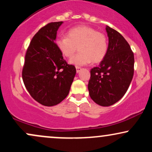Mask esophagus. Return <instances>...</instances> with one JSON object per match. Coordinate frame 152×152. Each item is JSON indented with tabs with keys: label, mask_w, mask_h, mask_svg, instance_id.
<instances>
[{
	"label": "esophagus",
	"mask_w": 152,
	"mask_h": 152,
	"mask_svg": "<svg viewBox=\"0 0 152 152\" xmlns=\"http://www.w3.org/2000/svg\"><path fill=\"white\" fill-rule=\"evenodd\" d=\"M76 72L78 73L81 70V68L79 67V66H76Z\"/></svg>",
	"instance_id": "obj_1"
}]
</instances>
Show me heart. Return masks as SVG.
Returning <instances> with one entry per match:
<instances>
[{
	"instance_id": "1",
	"label": "heart",
	"mask_w": 152,
	"mask_h": 152,
	"mask_svg": "<svg viewBox=\"0 0 152 152\" xmlns=\"http://www.w3.org/2000/svg\"><path fill=\"white\" fill-rule=\"evenodd\" d=\"M56 46L64 56L71 58L77 51L79 53L70 59L71 64L84 66L91 62H101L108 50L106 36L89 26H81L70 29L68 36L56 40Z\"/></svg>"
}]
</instances>
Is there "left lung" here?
I'll list each match as a JSON object with an SVG mask.
<instances>
[{"label":"left lung","instance_id":"left-lung-1","mask_svg":"<svg viewBox=\"0 0 152 152\" xmlns=\"http://www.w3.org/2000/svg\"><path fill=\"white\" fill-rule=\"evenodd\" d=\"M109 46L105 58L91 70L88 89L96 104L109 106L128 90L134 75V57L131 47L118 31L106 27Z\"/></svg>","mask_w":152,"mask_h":152}]
</instances>
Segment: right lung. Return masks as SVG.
Listing matches in <instances>:
<instances>
[{
	"instance_id": "obj_1",
	"label": "right lung",
	"mask_w": 152,
	"mask_h": 152,
	"mask_svg": "<svg viewBox=\"0 0 152 152\" xmlns=\"http://www.w3.org/2000/svg\"><path fill=\"white\" fill-rule=\"evenodd\" d=\"M63 21L49 23L31 40L25 56L22 78L26 89L43 106L57 105L68 96L76 70L64 59L56 43Z\"/></svg>"
}]
</instances>
